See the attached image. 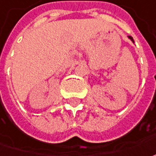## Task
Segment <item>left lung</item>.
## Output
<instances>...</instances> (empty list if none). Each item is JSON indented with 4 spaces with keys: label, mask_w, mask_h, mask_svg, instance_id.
Wrapping results in <instances>:
<instances>
[{
    "label": "left lung",
    "mask_w": 156,
    "mask_h": 156,
    "mask_svg": "<svg viewBox=\"0 0 156 156\" xmlns=\"http://www.w3.org/2000/svg\"><path fill=\"white\" fill-rule=\"evenodd\" d=\"M129 38L130 40H131V41H134V39H133V37H132V36H129Z\"/></svg>",
    "instance_id": "left-lung-1"
}]
</instances>
